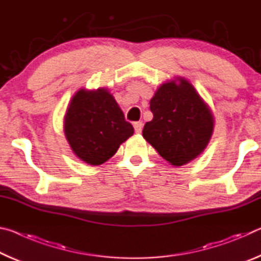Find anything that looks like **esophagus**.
Listing matches in <instances>:
<instances>
[{"label": "esophagus", "mask_w": 261, "mask_h": 261, "mask_svg": "<svg viewBox=\"0 0 261 261\" xmlns=\"http://www.w3.org/2000/svg\"><path fill=\"white\" fill-rule=\"evenodd\" d=\"M143 122H135L134 123V127H135V131L136 134H140L141 130H143Z\"/></svg>", "instance_id": "obj_1"}]
</instances>
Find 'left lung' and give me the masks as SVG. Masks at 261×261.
<instances>
[{
	"instance_id": "8db88e82",
	"label": "left lung",
	"mask_w": 261,
	"mask_h": 261,
	"mask_svg": "<svg viewBox=\"0 0 261 261\" xmlns=\"http://www.w3.org/2000/svg\"><path fill=\"white\" fill-rule=\"evenodd\" d=\"M162 84L149 109L153 120L143 137L174 166H182L204 151L213 132L214 118L196 88L184 78Z\"/></svg>"
}]
</instances>
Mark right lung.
Masks as SVG:
<instances>
[{
	"label": "right lung",
	"instance_id": "add662e5",
	"mask_svg": "<svg viewBox=\"0 0 261 261\" xmlns=\"http://www.w3.org/2000/svg\"><path fill=\"white\" fill-rule=\"evenodd\" d=\"M64 132L73 153L92 166L112 158L134 135V126L105 88L78 91L64 117Z\"/></svg>",
	"mask_w": 261,
	"mask_h": 261
}]
</instances>
